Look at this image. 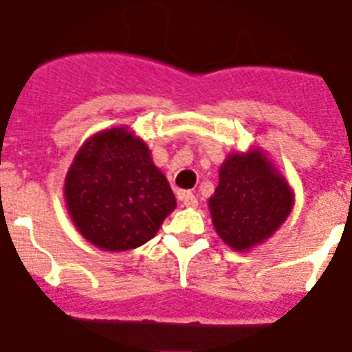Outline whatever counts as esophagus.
<instances>
[{"instance_id": "34e87169", "label": "esophagus", "mask_w": 352, "mask_h": 352, "mask_svg": "<svg viewBox=\"0 0 352 352\" xmlns=\"http://www.w3.org/2000/svg\"><path fill=\"white\" fill-rule=\"evenodd\" d=\"M179 199H182L183 207L187 208H196L197 207V199L192 192H182L179 194Z\"/></svg>"}]
</instances>
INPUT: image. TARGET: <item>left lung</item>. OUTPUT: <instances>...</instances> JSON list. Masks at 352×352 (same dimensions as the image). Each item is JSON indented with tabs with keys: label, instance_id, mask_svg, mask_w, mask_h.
Wrapping results in <instances>:
<instances>
[{
	"label": "left lung",
	"instance_id": "obj_1",
	"mask_svg": "<svg viewBox=\"0 0 352 352\" xmlns=\"http://www.w3.org/2000/svg\"><path fill=\"white\" fill-rule=\"evenodd\" d=\"M217 235L235 252L272 237L289 216L293 190L261 149L228 155L208 199Z\"/></svg>",
	"mask_w": 352,
	"mask_h": 352
}]
</instances>
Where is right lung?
Returning a JSON list of instances; mask_svg holds the SVG:
<instances>
[{"label":"right lung","mask_w":352,"mask_h":352,"mask_svg":"<svg viewBox=\"0 0 352 352\" xmlns=\"http://www.w3.org/2000/svg\"><path fill=\"white\" fill-rule=\"evenodd\" d=\"M65 199L84 239L107 252L145 245L176 208L149 147L127 127L100 131L84 142L66 174Z\"/></svg>","instance_id":"obj_1"}]
</instances>
